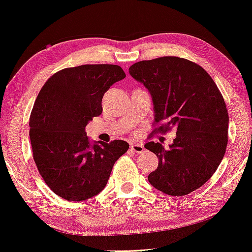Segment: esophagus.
Segmentation results:
<instances>
[{"mask_svg": "<svg viewBox=\"0 0 252 252\" xmlns=\"http://www.w3.org/2000/svg\"><path fill=\"white\" fill-rule=\"evenodd\" d=\"M130 150L135 152V153H143L145 148H144L143 144H131Z\"/></svg>", "mask_w": 252, "mask_h": 252, "instance_id": "obj_1", "label": "esophagus"}]
</instances>
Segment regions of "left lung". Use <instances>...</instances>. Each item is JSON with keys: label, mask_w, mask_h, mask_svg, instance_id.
I'll return each instance as SVG.
<instances>
[{"label": "left lung", "mask_w": 252, "mask_h": 252, "mask_svg": "<svg viewBox=\"0 0 252 252\" xmlns=\"http://www.w3.org/2000/svg\"><path fill=\"white\" fill-rule=\"evenodd\" d=\"M129 73L151 94L154 124L162 123L156 129H176L170 148L145 144L158 158L148 182L165 194L187 195L209 181L224 156L229 127L224 99L211 76L183 58L139 61Z\"/></svg>", "instance_id": "8db88e82"}]
</instances>
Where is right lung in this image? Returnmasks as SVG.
<instances>
[{
  "mask_svg": "<svg viewBox=\"0 0 252 252\" xmlns=\"http://www.w3.org/2000/svg\"><path fill=\"white\" fill-rule=\"evenodd\" d=\"M126 77L117 64H82L51 76L30 116L33 159L44 182L67 201H85L105 189L125 141L90 143L86 126L101 114L104 94Z\"/></svg>",
  "mask_w": 252,
  "mask_h": 252,
  "instance_id": "right-lung-1",
  "label": "right lung"
}]
</instances>
